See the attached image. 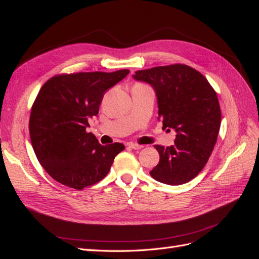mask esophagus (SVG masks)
Here are the masks:
<instances>
[{
  "label": "esophagus",
  "mask_w": 259,
  "mask_h": 259,
  "mask_svg": "<svg viewBox=\"0 0 259 259\" xmlns=\"http://www.w3.org/2000/svg\"><path fill=\"white\" fill-rule=\"evenodd\" d=\"M128 146H130V148H132V149H134V150H140V149L142 148H144V146H142V145H137V144H128Z\"/></svg>",
  "instance_id": "34e87169"
}]
</instances>
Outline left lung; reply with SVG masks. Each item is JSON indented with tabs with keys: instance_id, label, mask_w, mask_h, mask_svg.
Masks as SVG:
<instances>
[{
	"instance_id": "left-lung-1",
	"label": "left lung",
	"mask_w": 259,
	"mask_h": 259,
	"mask_svg": "<svg viewBox=\"0 0 259 259\" xmlns=\"http://www.w3.org/2000/svg\"><path fill=\"white\" fill-rule=\"evenodd\" d=\"M133 77L152 86L163 127L177 134L173 146H154L160 161L151 177L170 186L190 182L205 166L217 142L222 112L216 92L204 75L182 64L139 70Z\"/></svg>"
}]
</instances>
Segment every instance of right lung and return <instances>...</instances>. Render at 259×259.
I'll return each mask as SVG.
<instances>
[{
    "label": "right lung",
    "instance_id": "obj_1",
    "mask_svg": "<svg viewBox=\"0 0 259 259\" xmlns=\"http://www.w3.org/2000/svg\"><path fill=\"white\" fill-rule=\"evenodd\" d=\"M128 73L123 69L59 74L42 86L31 109L29 132L38 162L56 182L82 190L107 176L125 147L101 146L86 128L106 91Z\"/></svg>",
    "mask_w": 259,
    "mask_h": 259
}]
</instances>
